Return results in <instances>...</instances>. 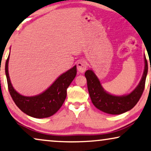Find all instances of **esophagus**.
Returning a JSON list of instances; mask_svg holds the SVG:
<instances>
[{
	"instance_id": "obj_1",
	"label": "esophagus",
	"mask_w": 151,
	"mask_h": 151,
	"mask_svg": "<svg viewBox=\"0 0 151 151\" xmlns=\"http://www.w3.org/2000/svg\"><path fill=\"white\" fill-rule=\"evenodd\" d=\"M87 63L83 60H81L77 63V70L81 73H83L87 69Z\"/></svg>"
}]
</instances>
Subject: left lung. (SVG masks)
I'll list each match as a JSON object with an SVG mask.
<instances>
[{"label":"left lung","instance_id":"obj_1","mask_svg":"<svg viewBox=\"0 0 151 151\" xmlns=\"http://www.w3.org/2000/svg\"><path fill=\"white\" fill-rule=\"evenodd\" d=\"M144 61L145 67L141 81L133 91L126 95L114 96L108 93L104 90L94 72L92 70H88L85 72V77L93 105L104 112L110 114H120L131 110L141 98L145 88L148 73V62L146 57H144Z\"/></svg>","mask_w":151,"mask_h":151}]
</instances>
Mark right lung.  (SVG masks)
<instances>
[{
	"label": "right lung",
	"instance_id": "right-lung-1",
	"mask_svg": "<svg viewBox=\"0 0 151 151\" xmlns=\"http://www.w3.org/2000/svg\"><path fill=\"white\" fill-rule=\"evenodd\" d=\"M9 59V55L5 63V74L8 89L16 105L24 113L35 118L49 117L55 114L63 105L68 86L76 77L77 66L74 65L59 76L43 93L33 96H25L16 91L12 85L8 72Z\"/></svg>",
	"mask_w": 151,
	"mask_h": 151
}]
</instances>
